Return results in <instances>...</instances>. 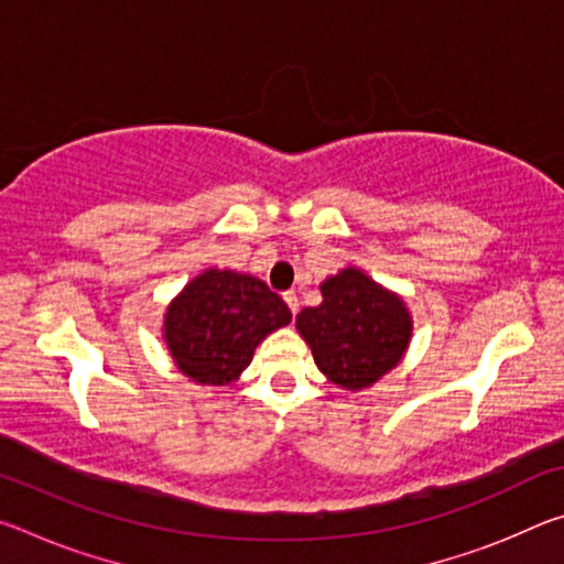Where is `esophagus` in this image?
Returning a JSON list of instances; mask_svg holds the SVG:
<instances>
[{
	"label": "esophagus",
	"mask_w": 564,
	"mask_h": 564,
	"mask_svg": "<svg viewBox=\"0 0 564 564\" xmlns=\"http://www.w3.org/2000/svg\"><path fill=\"white\" fill-rule=\"evenodd\" d=\"M283 301H285V305H289L291 313L295 316V313H299V295H295L293 291H285L283 293Z\"/></svg>",
	"instance_id": "esophagus-1"
}]
</instances>
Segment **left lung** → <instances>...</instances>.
Returning a JSON list of instances; mask_svg holds the SVG:
<instances>
[{"instance_id":"8db88e82","label":"left lung","mask_w":564,"mask_h":564,"mask_svg":"<svg viewBox=\"0 0 564 564\" xmlns=\"http://www.w3.org/2000/svg\"><path fill=\"white\" fill-rule=\"evenodd\" d=\"M321 295L316 308H303L295 316V330L333 386L358 393L403 360L413 338V316L403 295L358 265L328 275Z\"/></svg>"}]
</instances>
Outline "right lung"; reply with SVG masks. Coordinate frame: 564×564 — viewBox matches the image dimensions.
<instances>
[{
    "label": "right lung",
    "instance_id": "1",
    "mask_svg": "<svg viewBox=\"0 0 564 564\" xmlns=\"http://www.w3.org/2000/svg\"><path fill=\"white\" fill-rule=\"evenodd\" d=\"M289 323V305L261 279L212 265L171 299L161 336L181 373L216 388L241 378L259 343Z\"/></svg>",
    "mask_w": 564,
    "mask_h": 564
}]
</instances>
